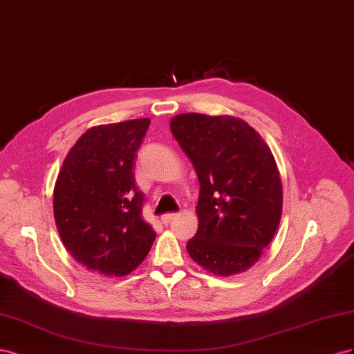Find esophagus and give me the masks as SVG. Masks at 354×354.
Wrapping results in <instances>:
<instances>
[{
    "label": "esophagus",
    "instance_id": "1",
    "mask_svg": "<svg viewBox=\"0 0 354 354\" xmlns=\"http://www.w3.org/2000/svg\"><path fill=\"white\" fill-rule=\"evenodd\" d=\"M174 218H176V214H165L163 216H161V222H163L165 225H169L170 221Z\"/></svg>",
    "mask_w": 354,
    "mask_h": 354
}]
</instances>
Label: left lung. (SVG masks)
Returning <instances> with one entry per match:
<instances>
[{"label": "left lung", "instance_id": "left-lung-1", "mask_svg": "<svg viewBox=\"0 0 354 354\" xmlns=\"http://www.w3.org/2000/svg\"><path fill=\"white\" fill-rule=\"evenodd\" d=\"M170 132L200 183L189 257L216 276L250 268L274 237L283 205L271 149L246 121L230 115L179 114Z\"/></svg>", "mask_w": 354, "mask_h": 354}]
</instances>
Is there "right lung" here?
I'll use <instances>...</instances> for the list:
<instances>
[{
  "instance_id": "1",
  "label": "right lung",
  "mask_w": 354,
  "mask_h": 354,
  "mask_svg": "<svg viewBox=\"0 0 354 354\" xmlns=\"http://www.w3.org/2000/svg\"><path fill=\"white\" fill-rule=\"evenodd\" d=\"M149 118L95 126L71 148L55 191V221L66 250L106 277L132 272L156 240L142 218L135 158Z\"/></svg>"
}]
</instances>
